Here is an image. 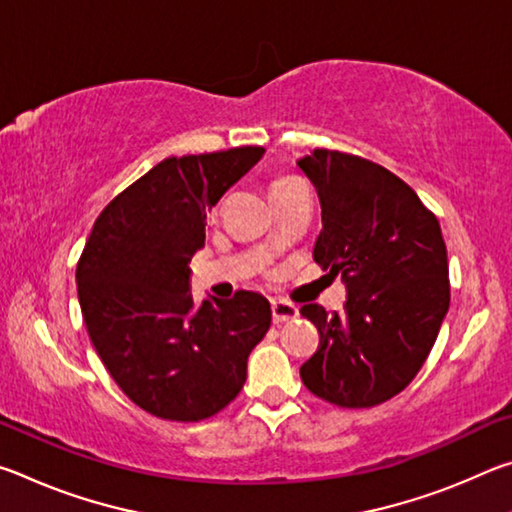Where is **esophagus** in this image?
I'll return each instance as SVG.
<instances>
[{
    "mask_svg": "<svg viewBox=\"0 0 512 512\" xmlns=\"http://www.w3.org/2000/svg\"><path fill=\"white\" fill-rule=\"evenodd\" d=\"M271 311H273V323L275 325H282V323H287V320H293V318L300 316L298 307H293V305H289V302H282V300H273Z\"/></svg>",
    "mask_w": 512,
    "mask_h": 512,
    "instance_id": "1",
    "label": "esophagus"
}]
</instances>
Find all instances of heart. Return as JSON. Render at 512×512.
<instances>
[{
  "label": "heart",
  "instance_id": "1",
  "mask_svg": "<svg viewBox=\"0 0 512 512\" xmlns=\"http://www.w3.org/2000/svg\"><path fill=\"white\" fill-rule=\"evenodd\" d=\"M289 183H296V178H277L275 183H273V187H282V185H289Z\"/></svg>",
  "mask_w": 512,
  "mask_h": 512
}]
</instances>
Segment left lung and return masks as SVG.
Here are the masks:
<instances>
[{
  "instance_id": "1",
  "label": "left lung",
  "mask_w": 512,
  "mask_h": 512,
  "mask_svg": "<svg viewBox=\"0 0 512 512\" xmlns=\"http://www.w3.org/2000/svg\"><path fill=\"white\" fill-rule=\"evenodd\" d=\"M298 167L320 201L314 259L348 289L343 314L300 309L320 334L300 377L320 400L368 409L404 391L436 343L449 309L443 232L418 194L375 162L316 149Z\"/></svg>"
}]
</instances>
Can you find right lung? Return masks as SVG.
<instances>
[{
	"mask_svg": "<svg viewBox=\"0 0 512 512\" xmlns=\"http://www.w3.org/2000/svg\"><path fill=\"white\" fill-rule=\"evenodd\" d=\"M262 146L167 158L112 198L76 266L90 341L117 386L146 413L198 422L246 384L248 354L271 327L255 291L189 293L207 212L262 160Z\"/></svg>",
	"mask_w": 512,
	"mask_h": 512,
	"instance_id": "add662e5",
	"label": "right lung"
}]
</instances>
